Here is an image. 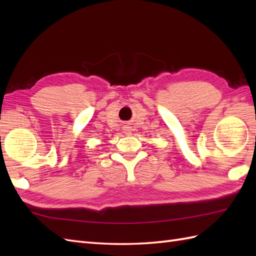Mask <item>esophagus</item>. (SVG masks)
<instances>
[{
    "mask_svg": "<svg viewBox=\"0 0 256 256\" xmlns=\"http://www.w3.org/2000/svg\"><path fill=\"white\" fill-rule=\"evenodd\" d=\"M125 132H126V134H130V131H125Z\"/></svg>",
    "mask_w": 256,
    "mask_h": 256,
    "instance_id": "obj_1",
    "label": "esophagus"
}]
</instances>
